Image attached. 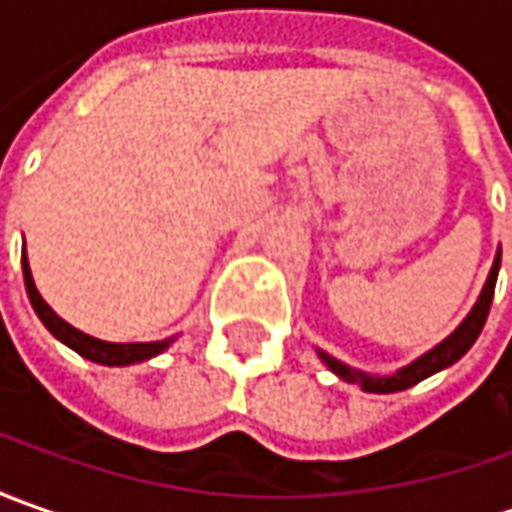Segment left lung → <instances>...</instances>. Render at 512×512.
I'll list each match as a JSON object with an SVG mask.
<instances>
[{"label":"left lung","instance_id":"left-lung-1","mask_svg":"<svg viewBox=\"0 0 512 512\" xmlns=\"http://www.w3.org/2000/svg\"><path fill=\"white\" fill-rule=\"evenodd\" d=\"M499 265H502V250L496 253V262L490 267V276H487V282H484L482 296H479V302L473 305V310L467 313V319H464L462 325L456 327L442 344H436L433 350H427L424 356H419L416 362H410L407 367H402V370H396V373H390V376H373V373L356 370V367L339 362V359H333V356H327V353L319 350L322 362H325L339 379H344V382L350 384H359L367 393H399V390H407V387L419 384L422 379H427V376L439 373L444 367L456 364L464 353L473 347V342L479 339L484 322H487V313H490V305H493L496 279H499Z\"/></svg>","mask_w":512,"mask_h":512}]
</instances>
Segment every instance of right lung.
<instances>
[{"label": "right lung", "instance_id": "add662e5", "mask_svg": "<svg viewBox=\"0 0 512 512\" xmlns=\"http://www.w3.org/2000/svg\"><path fill=\"white\" fill-rule=\"evenodd\" d=\"M22 273H25V290H28V299L36 316L42 319V325L48 327L50 333L65 342L68 347H73L79 356H85L90 362L96 364H108V367H125V364L136 362H148L153 356H159L165 347H170L173 339H165V342H133V344H116V342H102V339H93L88 333L76 330L73 325H68L62 316H56L50 305L39 296V290L33 285V276H30V265L25 250H22Z\"/></svg>", "mask_w": 512, "mask_h": 512}]
</instances>
